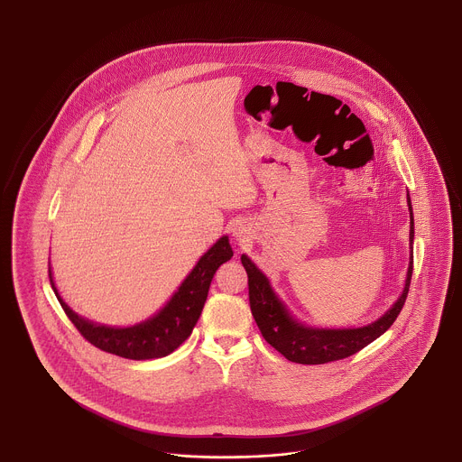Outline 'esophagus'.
Here are the masks:
<instances>
[{
    "instance_id": "34e87169",
    "label": "esophagus",
    "mask_w": 462,
    "mask_h": 462,
    "mask_svg": "<svg viewBox=\"0 0 462 462\" xmlns=\"http://www.w3.org/2000/svg\"><path fill=\"white\" fill-rule=\"evenodd\" d=\"M241 234L242 232H239V230H237V232H234V236H236V237H242Z\"/></svg>"
}]
</instances>
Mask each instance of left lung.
I'll return each mask as SVG.
<instances>
[{
    "mask_svg": "<svg viewBox=\"0 0 462 462\" xmlns=\"http://www.w3.org/2000/svg\"><path fill=\"white\" fill-rule=\"evenodd\" d=\"M407 204L411 211V263L407 270L405 287L395 305L390 308L381 319L373 324L356 328V329H319L310 328L296 320L286 305L275 296L270 287L268 279L256 268L245 254H242L241 262L247 272V286H249V305L258 328L263 334L264 341L272 345L279 353H282L287 360L305 365L328 364L334 360L346 358L353 353L360 352L374 339L393 326V322L405 305L409 286L412 279V244H414V217L412 204L407 194Z\"/></svg>",
    "mask_w": 462,
    "mask_h": 462,
    "instance_id": "obj_1",
    "label": "left lung"
}]
</instances>
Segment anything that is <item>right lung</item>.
I'll list each match as a JSON object with an SVG mask.
<instances>
[{"mask_svg":"<svg viewBox=\"0 0 462 462\" xmlns=\"http://www.w3.org/2000/svg\"><path fill=\"white\" fill-rule=\"evenodd\" d=\"M234 256L228 237L223 236L217 244L208 249L194 270L187 275V279L178 287L171 300L166 303L152 319L136 324L133 328H107L93 324L87 319L74 313L67 307L57 287L53 284L51 268L48 266L50 284L55 291L57 300L64 308L69 320L81 332V336L93 346L104 352L130 358V360H151L166 356L190 336L194 326L198 324L199 315L208 298V291L211 286L213 275L218 266L228 262Z\"/></svg>","mask_w":462,"mask_h":462,"instance_id":"right-lung-1","label":"right lung"}]
</instances>
